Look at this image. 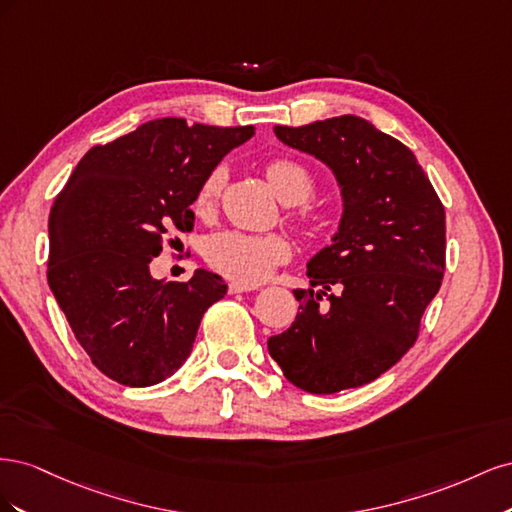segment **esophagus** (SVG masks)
I'll use <instances>...</instances> for the list:
<instances>
[{"label":"esophagus","mask_w":512,"mask_h":512,"mask_svg":"<svg viewBox=\"0 0 512 512\" xmlns=\"http://www.w3.org/2000/svg\"><path fill=\"white\" fill-rule=\"evenodd\" d=\"M250 290H256V286L254 284H243V282H230L228 284L230 294H241V292H250Z\"/></svg>","instance_id":"34e87169"}]
</instances>
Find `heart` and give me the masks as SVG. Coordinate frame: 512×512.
<instances>
[{
    "mask_svg": "<svg viewBox=\"0 0 512 512\" xmlns=\"http://www.w3.org/2000/svg\"><path fill=\"white\" fill-rule=\"evenodd\" d=\"M265 175L275 194L288 205L305 203L314 192L312 173L294 160H271L265 168ZM222 183V168H215L198 185L194 196V211L198 215H209L213 211ZM294 222L307 235H320V232L329 228L331 218L327 213L301 209L294 213ZM203 252L211 269L232 277V280L254 284L260 282L262 277H267L275 265L286 262L292 254V247L282 235H250V232L241 230H220L207 239Z\"/></svg>",
    "mask_w": 512,
    "mask_h": 512,
    "instance_id": "heart-1",
    "label": "heart"
}]
</instances>
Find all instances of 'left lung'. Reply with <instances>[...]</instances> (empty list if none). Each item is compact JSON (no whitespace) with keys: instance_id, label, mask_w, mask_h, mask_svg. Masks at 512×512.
I'll return each mask as SVG.
<instances>
[{"instance_id":"1","label":"left lung","mask_w":512,"mask_h":512,"mask_svg":"<svg viewBox=\"0 0 512 512\" xmlns=\"http://www.w3.org/2000/svg\"><path fill=\"white\" fill-rule=\"evenodd\" d=\"M275 136L327 164L344 213L333 243L307 262L301 312L269 337L299 389L331 395L382 376L416 342L446 267L444 207L414 153L363 117L275 126Z\"/></svg>"}]
</instances>
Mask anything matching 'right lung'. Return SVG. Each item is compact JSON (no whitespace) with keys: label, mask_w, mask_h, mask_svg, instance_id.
Here are the masks:
<instances>
[{"label":"right lung","mask_w":512,"mask_h":512,"mask_svg":"<svg viewBox=\"0 0 512 512\" xmlns=\"http://www.w3.org/2000/svg\"><path fill=\"white\" fill-rule=\"evenodd\" d=\"M254 126L218 128L162 117L91 147L49 215V286L76 342L104 376L151 386L192 352L200 320L228 286L196 269L158 282L151 260L168 230H192L198 185Z\"/></svg>","instance_id":"right-lung-1"}]
</instances>
